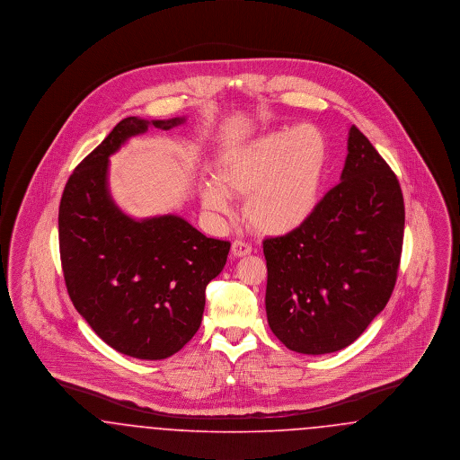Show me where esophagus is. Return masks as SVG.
Masks as SVG:
<instances>
[{
  "mask_svg": "<svg viewBox=\"0 0 460 460\" xmlns=\"http://www.w3.org/2000/svg\"><path fill=\"white\" fill-rule=\"evenodd\" d=\"M231 252L234 257H244V255H250L252 253V246L248 243H243V241L236 240L231 246Z\"/></svg>",
  "mask_w": 460,
  "mask_h": 460,
  "instance_id": "obj_1",
  "label": "esophagus"
}]
</instances>
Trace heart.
<instances>
[{"instance_id": "b5f03b06", "label": "heart", "mask_w": 460, "mask_h": 460, "mask_svg": "<svg viewBox=\"0 0 460 460\" xmlns=\"http://www.w3.org/2000/svg\"><path fill=\"white\" fill-rule=\"evenodd\" d=\"M324 132L312 124L269 132L222 156L216 182L199 186L203 207L229 210V197L244 199V217L263 236H286L317 210L328 171Z\"/></svg>"}]
</instances>
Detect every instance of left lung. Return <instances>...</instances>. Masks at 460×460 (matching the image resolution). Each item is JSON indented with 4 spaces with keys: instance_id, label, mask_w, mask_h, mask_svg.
<instances>
[{
    "instance_id": "1",
    "label": "left lung",
    "mask_w": 460,
    "mask_h": 460,
    "mask_svg": "<svg viewBox=\"0 0 460 460\" xmlns=\"http://www.w3.org/2000/svg\"><path fill=\"white\" fill-rule=\"evenodd\" d=\"M403 226L396 175L351 126L341 182L300 229L263 240L267 321L286 349L332 353L366 331L394 293Z\"/></svg>"
}]
</instances>
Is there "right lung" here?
<instances>
[{
	"instance_id": "right-lung-1",
	"label": "right lung",
	"mask_w": 460,
	"mask_h": 460,
	"mask_svg": "<svg viewBox=\"0 0 460 460\" xmlns=\"http://www.w3.org/2000/svg\"><path fill=\"white\" fill-rule=\"evenodd\" d=\"M182 122L120 120L68 177L58 210L72 304L113 350L143 360L167 358L195 336L205 288L231 248L172 214L132 219L110 197V155L150 126L169 131Z\"/></svg>"
}]
</instances>
